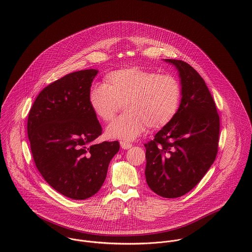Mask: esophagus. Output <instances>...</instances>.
I'll use <instances>...</instances> for the list:
<instances>
[{
	"label": "esophagus",
	"instance_id": "34e87169",
	"mask_svg": "<svg viewBox=\"0 0 252 252\" xmlns=\"http://www.w3.org/2000/svg\"><path fill=\"white\" fill-rule=\"evenodd\" d=\"M120 146L123 148V149H129L132 147V144L130 143H127V142H120Z\"/></svg>",
	"mask_w": 252,
	"mask_h": 252
}]
</instances>
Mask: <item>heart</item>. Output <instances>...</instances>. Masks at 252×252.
<instances>
[{
  "label": "heart",
  "instance_id": "b5f03b06",
  "mask_svg": "<svg viewBox=\"0 0 252 252\" xmlns=\"http://www.w3.org/2000/svg\"><path fill=\"white\" fill-rule=\"evenodd\" d=\"M182 87L171 74H160L140 67L108 72L105 84H94L88 102L103 121L113 119L120 103L126 112L108 125L107 136L131 141L141 136L147 126L161 129L173 121L180 110Z\"/></svg>",
  "mask_w": 252,
  "mask_h": 252
}]
</instances>
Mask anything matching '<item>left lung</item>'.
I'll return each mask as SVG.
<instances>
[{
    "mask_svg": "<svg viewBox=\"0 0 252 252\" xmlns=\"http://www.w3.org/2000/svg\"><path fill=\"white\" fill-rule=\"evenodd\" d=\"M180 74L182 100L171 123L146 148L145 179L164 198H178L192 190L206 175L218 151L219 115L202 76L184 61L165 59Z\"/></svg>",
    "mask_w": 252,
    "mask_h": 252,
    "instance_id": "left-lung-1",
    "label": "left lung"
}]
</instances>
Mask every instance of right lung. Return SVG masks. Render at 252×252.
<instances>
[{
  "label": "right lung",
  "instance_id": "1",
  "mask_svg": "<svg viewBox=\"0 0 252 252\" xmlns=\"http://www.w3.org/2000/svg\"><path fill=\"white\" fill-rule=\"evenodd\" d=\"M97 70L69 73L37 95L30 109L28 137L36 169L56 191L85 200L102 187L119 143L93 144L102 127L88 102Z\"/></svg>",
  "mask_w": 252,
  "mask_h": 252
}]
</instances>
